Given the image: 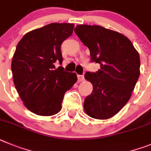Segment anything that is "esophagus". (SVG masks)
Returning <instances> with one entry per match:
<instances>
[{
  "instance_id": "obj_1",
  "label": "esophagus",
  "mask_w": 151,
  "mask_h": 151,
  "mask_svg": "<svg viewBox=\"0 0 151 151\" xmlns=\"http://www.w3.org/2000/svg\"><path fill=\"white\" fill-rule=\"evenodd\" d=\"M77 78H78L79 82H82L84 81V76L83 75H77Z\"/></svg>"
}]
</instances>
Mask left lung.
<instances>
[{"label": "left lung", "mask_w": 151, "mask_h": 151, "mask_svg": "<svg viewBox=\"0 0 151 151\" xmlns=\"http://www.w3.org/2000/svg\"><path fill=\"white\" fill-rule=\"evenodd\" d=\"M74 32L89 48L91 61L101 66L84 75L93 86L84 111L95 119H109L131 98L140 75L139 54L126 36L100 25H77Z\"/></svg>", "instance_id": "left-lung-1"}]
</instances>
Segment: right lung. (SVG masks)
I'll list each match as a JSON object with an SVG mask.
<instances>
[{
	"instance_id": "1",
	"label": "right lung",
	"mask_w": 151,
	"mask_h": 151,
	"mask_svg": "<svg viewBox=\"0 0 151 151\" xmlns=\"http://www.w3.org/2000/svg\"><path fill=\"white\" fill-rule=\"evenodd\" d=\"M74 27L51 23L25 34L16 47L11 64L13 83L24 105L35 114L59 113L64 95L77 81L76 73L55 67V62L62 64L61 45Z\"/></svg>"
}]
</instances>
